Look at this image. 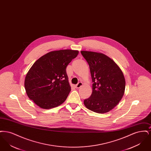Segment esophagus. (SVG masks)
I'll return each instance as SVG.
<instances>
[{
	"mask_svg": "<svg viewBox=\"0 0 151 151\" xmlns=\"http://www.w3.org/2000/svg\"><path fill=\"white\" fill-rule=\"evenodd\" d=\"M82 86H83V83H82L81 82H79L78 84H76V85L75 86V88H77V89H79V88H80Z\"/></svg>",
	"mask_w": 151,
	"mask_h": 151,
	"instance_id": "34e87169",
	"label": "esophagus"
}]
</instances>
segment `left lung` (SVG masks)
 <instances>
[{
	"label": "left lung",
	"instance_id": "8db88e82",
	"mask_svg": "<svg viewBox=\"0 0 151 151\" xmlns=\"http://www.w3.org/2000/svg\"><path fill=\"white\" fill-rule=\"evenodd\" d=\"M88 62L92 79V93L84 101L89 110L106 113L114 108L124 93L126 81L122 70L106 55L93 51H81Z\"/></svg>",
	"mask_w": 151,
	"mask_h": 151
}]
</instances>
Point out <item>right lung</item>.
I'll list each match as a JSON object with an SVG mask.
<instances>
[{
  "label": "right lung",
  "mask_w": 151,
  "mask_h": 151,
  "mask_svg": "<svg viewBox=\"0 0 151 151\" xmlns=\"http://www.w3.org/2000/svg\"><path fill=\"white\" fill-rule=\"evenodd\" d=\"M78 54L70 49L52 51L36 60L24 81L29 99L44 109L62 104L71 91L66 67Z\"/></svg>",
  "instance_id": "obj_1"
}]
</instances>
